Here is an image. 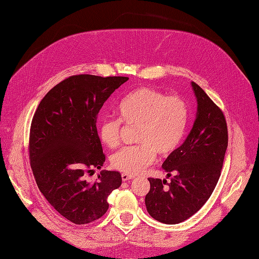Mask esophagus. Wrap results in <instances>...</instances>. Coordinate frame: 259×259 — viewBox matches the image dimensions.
<instances>
[{
    "label": "esophagus",
    "instance_id": "34e87169",
    "mask_svg": "<svg viewBox=\"0 0 259 259\" xmlns=\"http://www.w3.org/2000/svg\"><path fill=\"white\" fill-rule=\"evenodd\" d=\"M133 178H134V176H133V175L122 173V180H123V182H126V180H131Z\"/></svg>",
    "mask_w": 259,
    "mask_h": 259
}]
</instances>
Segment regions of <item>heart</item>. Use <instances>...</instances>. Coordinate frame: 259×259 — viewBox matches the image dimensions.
I'll return each mask as SVG.
<instances>
[{
  "mask_svg": "<svg viewBox=\"0 0 259 259\" xmlns=\"http://www.w3.org/2000/svg\"><path fill=\"white\" fill-rule=\"evenodd\" d=\"M120 119L104 117L98 126L99 138L106 147L115 149L121 144L123 125L137 128L138 144L116 152L111 158L114 169L136 175L154 161L156 154L165 158L173 154L186 134L189 109L183 97L165 95L152 88H139L117 106Z\"/></svg>",
  "mask_w": 259,
  "mask_h": 259,
  "instance_id": "1",
  "label": "heart"
}]
</instances>
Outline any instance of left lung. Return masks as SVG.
Returning a JSON list of instances; mask_svg holds the SVG:
<instances>
[{
    "mask_svg": "<svg viewBox=\"0 0 259 259\" xmlns=\"http://www.w3.org/2000/svg\"><path fill=\"white\" fill-rule=\"evenodd\" d=\"M198 113L185 143L167 156L162 167L170 183L148 178V213L163 224H179L205 204L218 183L228 147V128L222 109L192 82ZM166 184L167 187L163 186Z\"/></svg>",
    "mask_w": 259,
    "mask_h": 259,
    "instance_id": "left-lung-1",
    "label": "left lung"
}]
</instances>
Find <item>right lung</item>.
<instances>
[{
  "instance_id": "right-lung-1",
  "label": "right lung",
  "mask_w": 259,
  "mask_h": 259,
  "mask_svg": "<svg viewBox=\"0 0 259 259\" xmlns=\"http://www.w3.org/2000/svg\"><path fill=\"white\" fill-rule=\"evenodd\" d=\"M126 76L77 74L67 77L38 104L30 127L29 158L45 199L69 222L85 225L103 216L108 197L122 184L119 171L103 170L95 183L86 174L106 161L97 133L105 101Z\"/></svg>"
}]
</instances>
